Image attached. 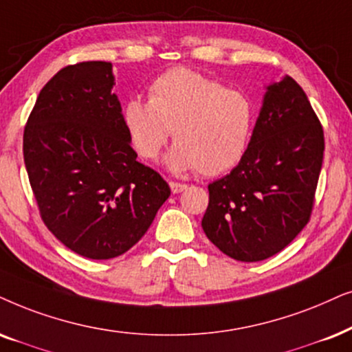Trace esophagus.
Masks as SVG:
<instances>
[{"instance_id":"esophagus-1","label":"esophagus","mask_w":352,"mask_h":352,"mask_svg":"<svg viewBox=\"0 0 352 352\" xmlns=\"http://www.w3.org/2000/svg\"><path fill=\"white\" fill-rule=\"evenodd\" d=\"M170 187H171V192H173V194H179V192H182V190L187 189V184H182V182L171 181V182H170Z\"/></svg>"}]
</instances>
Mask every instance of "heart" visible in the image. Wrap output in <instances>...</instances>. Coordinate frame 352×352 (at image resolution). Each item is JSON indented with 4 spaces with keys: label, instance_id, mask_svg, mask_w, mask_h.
<instances>
[{
    "label": "heart",
    "instance_id": "obj_1",
    "mask_svg": "<svg viewBox=\"0 0 352 352\" xmlns=\"http://www.w3.org/2000/svg\"><path fill=\"white\" fill-rule=\"evenodd\" d=\"M122 121L135 152L158 157L170 139L166 157L173 171L197 170L215 176L243 158L252 135L255 109L248 95L187 67H175L148 85V102L129 98Z\"/></svg>",
    "mask_w": 352,
    "mask_h": 352
}]
</instances>
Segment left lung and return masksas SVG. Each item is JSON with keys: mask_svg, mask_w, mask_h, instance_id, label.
I'll use <instances>...</instances> for the list:
<instances>
[{"mask_svg": "<svg viewBox=\"0 0 352 352\" xmlns=\"http://www.w3.org/2000/svg\"><path fill=\"white\" fill-rule=\"evenodd\" d=\"M323 150V127L298 82L286 76L268 87L239 165L208 184V239L241 262L281 252L312 215Z\"/></svg>", "mask_w": 352, "mask_h": 352, "instance_id": "1", "label": "left lung"}]
</instances>
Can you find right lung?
<instances>
[{"label": "right lung", "instance_id": "1", "mask_svg": "<svg viewBox=\"0 0 352 352\" xmlns=\"http://www.w3.org/2000/svg\"><path fill=\"white\" fill-rule=\"evenodd\" d=\"M111 69V63L84 61L58 71L40 90L22 145L45 226L94 260L139 243L171 194L135 160Z\"/></svg>", "mask_w": 352, "mask_h": 352}]
</instances>
